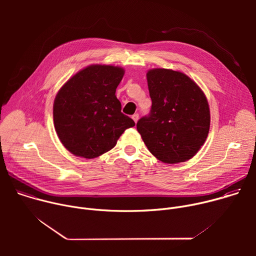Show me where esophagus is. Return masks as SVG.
<instances>
[{"mask_svg":"<svg viewBox=\"0 0 256 256\" xmlns=\"http://www.w3.org/2000/svg\"><path fill=\"white\" fill-rule=\"evenodd\" d=\"M132 118L134 120V122L136 124L138 122V114H134L132 116Z\"/></svg>","mask_w":256,"mask_h":256,"instance_id":"1","label":"esophagus"}]
</instances>
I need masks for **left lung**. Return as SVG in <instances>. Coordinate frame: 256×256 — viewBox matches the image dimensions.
Here are the masks:
<instances>
[{
	"instance_id": "8db88e82",
	"label": "left lung",
	"mask_w": 256,
	"mask_h": 256,
	"mask_svg": "<svg viewBox=\"0 0 256 256\" xmlns=\"http://www.w3.org/2000/svg\"><path fill=\"white\" fill-rule=\"evenodd\" d=\"M151 112L136 124L148 150L168 164L192 158L206 140L210 108L202 89L179 70L152 68L147 72Z\"/></svg>"
}]
</instances>
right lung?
Listing matches in <instances>:
<instances>
[{"label": "right lung", "instance_id": "add662e5", "mask_svg": "<svg viewBox=\"0 0 256 256\" xmlns=\"http://www.w3.org/2000/svg\"><path fill=\"white\" fill-rule=\"evenodd\" d=\"M124 75L120 66L91 64L58 92L54 124L64 148L78 157L96 158L112 150L134 122L122 112L116 91Z\"/></svg>", "mask_w": 256, "mask_h": 256}]
</instances>
